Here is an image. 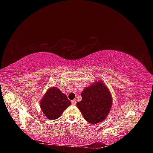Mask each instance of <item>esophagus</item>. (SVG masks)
Returning <instances> with one entry per match:
<instances>
[{"label": "esophagus", "instance_id": "1", "mask_svg": "<svg viewBox=\"0 0 153 153\" xmlns=\"http://www.w3.org/2000/svg\"><path fill=\"white\" fill-rule=\"evenodd\" d=\"M76 103H77L76 100H71V104H72L73 105H76Z\"/></svg>", "mask_w": 153, "mask_h": 153}]
</instances>
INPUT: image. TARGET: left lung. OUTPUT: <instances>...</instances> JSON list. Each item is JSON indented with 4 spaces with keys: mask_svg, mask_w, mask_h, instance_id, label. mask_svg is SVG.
I'll return each mask as SVG.
<instances>
[{
    "mask_svg": "<svg viewBox=\"0 0 153 153\" xmlns=\"http://www.w3.org/2000/svg\"><path fill=\"white\" fill-rule=\"evenodd\" d=\"M82 97L77 106L86 121L96 124L105 120L112 106V97L104 83L97 82L87 87L82 92Z\"/></svg>",
    "mask_w": 153,
    "mask_h": 153,
    "instance_id": "left-lung-1",
    "label": "left lung"
}]
</instances>
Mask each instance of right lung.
I'll return each instance as SVG.
<instances>
[{"mask_svg": "<svg viewBox=\"0 0 153 153\" xmlns=\"http://www.w3.org/2000/svg\"><path fill=\"white\" fill-rule=\"evenodd\" d=\"M71 102L66 95L62 93L56 87H52L45 93L41 100L40 106L45 116L49 120H56L59 118L61 114Z\"/></svg>", "mask_w": 153, "mask_h": 153, "instance_id": "right-lung-1", "label": "right lung"}]
</instances>
